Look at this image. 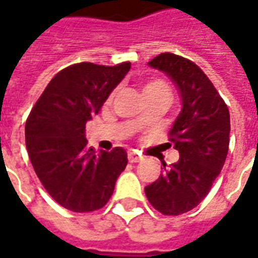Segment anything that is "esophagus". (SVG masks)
<instances>
[{"mask_svg":"<svg viewBox=\"0 0 258 258\" xmlns=\"http://www.w3.org/2000/svg\"><path fill=\"white\" fill-rule=\"evenodd\" d=\"M127 159H129L131 163H139V161L143 160V157H142L140 154H138L136 152H129V154H127Z\"/></svg>","mask_w":258,"mask_h":258,"instance_id":"34e87169","label":"esophagus"}]
</instances>
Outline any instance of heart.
I'll use <instances>...</instances> for the list:
<instances>
[{
  "mask_svg": "<svg viewBox=\"0 0 258 258\" xmlns=\"http://www.w3.org/2000/svg\"><path fill=\"white\" fill-rule=\"evenodd\" d=\"M145 92H166V94L170 95V90H168L167 84L163 83V81H160V80H154V81L147 83L145 85V88H143V94Z\"/></svg>",
  "mask_w": 258,
  "mask_h": 258,
  "instance_id": "heart-1",
  "label": "heart"
}]
</instances>
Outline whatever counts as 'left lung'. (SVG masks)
Here are the masks:
<instances>
[{
  "instance_id": "8db88e82",
  "label": "left lung",
  "mask_w": 258,
  "mask_h": 258,
  "mask_svg": "<svg viewBox=\"0 0 258 258\" xmlns=\"http://www.w3.org/2000/svg\"><path fill=\"white\" fill-rule=\"evenodd\" d=\"M149 66L166 73L181 95L180 115L170 129V143L180 153L177 163L145 188L149 202L163 215H181L200 205L221 174L230 133L225 101L207 74L188 58L161 53Z\"/></svg>"
}]
</instances>
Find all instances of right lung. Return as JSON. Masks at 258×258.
Listing matches in <instances>:
<instances>
[{
  "label": "right lung",
  "instance_id": "add662e5",
  "mask_svg": "<svg viewBox=\"0 0 258 258\" xmlns=\"http://www.w3.org/2000/svg\"><path fill=\"white\" fill-rule=\"evenodd\" d=\"M131 63H78L51 78L32 108L25 142L35 173L50 197L73 212L105 207L127 164L125 149L97 153L88 147L85 123L101 111Z\"/></svg>",
  "mask_w": 258,
  "mask_h": 258
}]
</instances>
